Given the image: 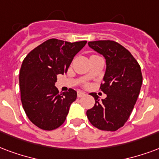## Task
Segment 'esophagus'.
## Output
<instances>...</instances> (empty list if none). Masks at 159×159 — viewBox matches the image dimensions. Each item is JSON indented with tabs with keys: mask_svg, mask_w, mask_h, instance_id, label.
Returning a JSON list of instances; mask_svg holds the SVG:
<instances>
[{
	"mask_svg": "<svg viewBox=\"0 0 159 159\" xmlns=\"http://www.w3.org/2000/svg\"><path fill=\"white\" fill-rule=\"evenodd\" d=\"M85 95V93L82 91H77V97L78 98H82Z\"/></svg>",
	"mask_w": 159,
	"mask_h": 159,
	"instance_id": "obj_1",
	"label": "esophagus"
}]
</instances>
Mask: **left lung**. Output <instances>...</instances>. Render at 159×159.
<instances>
[{"instance_id":"left-lung-1","label":"left lung","mask_w":159,"mask_h":159,"mask_svg":"<svg viewBox=\"0 0 159 159\" xmlns=\"http://www.w3.org/2000/svg\"><path fill=\"white\" fill-rule=\"evenodd\" d=\"M89 45L106 60L100 89L107 97L100 101L92 93L95 104L87 111V116L98 129L115 131L127 121L139 96L142 84L141 66L130 51L116 41H91Z\"/></svg>"}]
</instances>
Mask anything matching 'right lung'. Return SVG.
<instances>
[{
    "label": "right lung",
    "mask_w": 159,
    "mask_h": 159,
    "mask_svg": "<svg viewBox=\"0 0 159 159\" xmlns=\"http://www.w3.org/2000/svg\"><path fill=\"white\" fill-rule=\"evenodd\" d=\"M86 43L87 41L70 43L50 39L31 50L23 60L19 72L21 101L30 121L42 130L60 127L76 100L74 89L59 93L55 83L56 75L67 72L74 56Z\"/></svg>",
    "instance_id": "add662e5"
}]
</instances>
